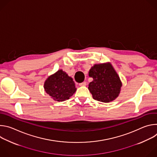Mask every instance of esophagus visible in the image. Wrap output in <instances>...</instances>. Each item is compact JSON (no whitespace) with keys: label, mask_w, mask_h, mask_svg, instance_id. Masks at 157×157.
Listing matches in <instances>:
<instances>
[{"label":"esophagus","mask_w":157,"mask_h":157,"mask_svg":"<svg viewBox=\"0 0 157 157\" xmlns=\"http://www.w3.org/2000/svg\"><path fill=\"white\" fill-rule=\"evenodd\" d=\"M79 85L80 86H85L86 85V82L85 81H84V82H81V83H79Z\"/></svg>","instance_id":"1"}]
</instances>
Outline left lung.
<instances>
[{
  "instance_id": "8db88e82",
  "label": "left lung",
  "mask_w": 157,
  "mask_h": 157,
  "mask_svg": "<svg viewBox=\"0 0 157 157\" xmlns=\"http://www.w3.org/2000/svg\"><path fill=\"white\" fill-rule=\"evenodd\" d=\"M89 76L93 79L88 89L94 99L107 103L119 96L122 83L110 63L95 64L89 70Z\"/></svg>"
}]
</instances>
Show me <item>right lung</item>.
I'll list each match as a JSON object with an SVG mask.
<instances>
[{"mask_svg":"<svg viewBox=\"0 0 157 157\" xmlns=\"http://www.w3.org/2000/svg\"><path fill=\"white\" fill-rule=\"evenodd\" d=\"M44 89L54 101L58 102L69 99L76 91L73 78L63 70L47 78L44 82Z\"/></svg>","mask_w":157,"mask_h":157,"instance_id":"right-lung-1","label":"right lung"}]
</instances>
